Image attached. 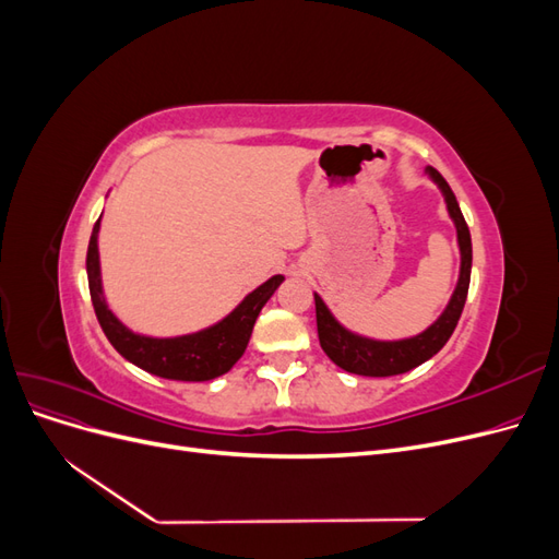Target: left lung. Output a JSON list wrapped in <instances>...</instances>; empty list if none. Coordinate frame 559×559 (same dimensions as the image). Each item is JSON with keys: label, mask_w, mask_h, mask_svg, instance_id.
<instances>
[{"label": "left lung", "mask_w": 559, "mask_h": 559, "mask_svg": "<svg viewBox=\"0 0 559 559\" xmlns=\"http://www.w3.org/2000/svg\"><path fill=\"white\" fill-rule=\"evenodd\" d=\"M429 175L436 179V183L441 186V191L445 193L450 216L456 224V238H460V249H462L460 284H456L448 310L441 314V319H438L431 329H427L417 337H411V341H399V343H376V341H366V337H359V335H352L331 317V312L326 310L324 302H321V298L314 296L317 331H319L321 349L329 354V359L335 366H341L343 370H347V373L368 376V378H389V376L408 373V370L431 359L436 352H441V347L450 341L452 331L456 329V321H460V317L464 312V302L468 296V282H471V259H473L471 233L466 226V218L460 210V202H456V198L450 189V183L443 179L441 173H436L433 167H429Z\"/></svg>", "instance_id": "1"}]
</instances>
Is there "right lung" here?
<instances>
[{
  "instance_id": "1",
  "label": "right lung",
  "mask_w": 559,
  "mask_h": 559,
  "mask_svg": "<svg viewBox=\"0 0 559 559\" xmlns=\"http://www.w3.org/2000/svg\"><path fill=\"white\" fill-rule=\"evenodd\" d=\"M97 230L99 218L95 222L88 253H86V270H88V289L91 300L97 314L99 326H103L107 341L114 349L121 354L130 364L140 366L151 376L167 378V380H181V382H202L214 380L218 376L228 373L235 366L251 337V329L257 324V317L267 298L275 294L282 284V275L270 277L261 284L257 292H251L238 310H233L224 321L216 326L205 329L193 335L181 337H144L128 331L121 321H118L109 308L105 306L103 286H99V259H97Z\"/></svg>"
}]
</instances>
